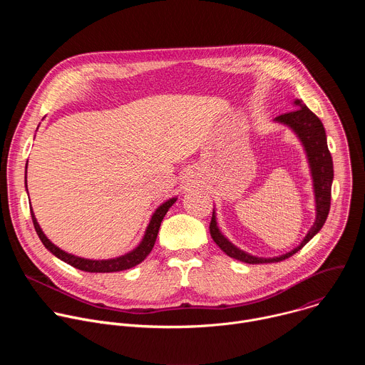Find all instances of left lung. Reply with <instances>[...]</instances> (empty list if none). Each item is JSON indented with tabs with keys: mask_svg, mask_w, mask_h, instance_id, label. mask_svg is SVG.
Segmentation results:
<instances>
[{
	"mask_svg": "<svg viewBox=\"0 0 365 365\" xmlns=\"http://www.w3.org/2000/svg\"><path fill=\"white\" fill-rule=\"evenodd\" d=\"M296 106L299 107L294 111L282 114L276 117L274 121L282 123L289 125L300 138L306 154H307V160L312 172V179H314V190H315V200H317V221L309 230L303 241L300 242L299 247L294 250L279 255L273 258H263V257H255L244 252L242 250L237 248L234 244H231L220 231L215 220V211L212 212V220L210 224V232L212 240L217 242V245L230 257L240 259L242 263L248 264H263V263H277L282 262V259H286L292 257L294 252L302 250L312 238H314L321 228L324 227L328 214H329V207H331V187H332V180H334V163H332V155L328 148L327 143V133L324 128L322 121L312 113L304 103L300 99L294 101Z\"/></svg>",
	"mask_w": 365,
	"mask_h": 365,
	"instance_id": "8db88e82",
	"label": "left lung"
}]
</instances>
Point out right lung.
Returning a JSON list of instances; mask_svg holds the SVG:
<instances>
[{
	"instance_id": "1",
	"label": "right lung",
	"mask_w": 365,
	"mask_h": 365,
	"mask_svg": "<svg viewBox=\"0 0 365 365\" xmlns=\"http://www.w3.org/2000/svg\"><path fill=\"white\" fill-rule=\"evenodd\" d=\"M26 187H27V166H26ZM175 202H176V197H172L168 202L162 203L158 207V210H155V212L153 214V217L150 220V224H148V227L145 230L144 238H143V241L140 242V245L135 250H133L131 252H127L125 255H121V257H117V258H111V259H86V258H81V257L68 254L63 250H61L59 247H56L53 242H50L47 240V237L43 234L40 225L37 224V220H36V217L33 214V210H31V220H33L34 230H36L38 238L41 240L43 245L51 254H55L58 258H61L62 262L73 266L75 269H79V270L88 272V273H114V272L128 270V269L140 264L143 259L150 254V251L154 247L155 238H158L162 221H163L165 215L168 214L169 207Z\"/></svg>"
}]
</instances>
